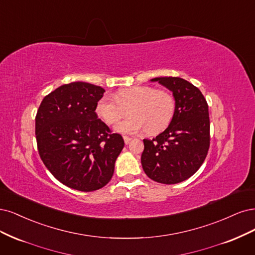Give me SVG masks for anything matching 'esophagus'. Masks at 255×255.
Instances as JSON below:
<instances>
[{"label": "esophagus", "instance_id": "esophagus-1", "mask_svg": "<svg viewBox=\"0 0 255 255\" xmlns=\"http://www.w3.org/2000/svg\"><path fill=\"white\" fill-rule=\"evenodd\" d=\"M131 139H132V138L129 137V136H127V135H125V136H124V142H125V144H126V145L130 143Z\"/></svg>", "mask_w": 255, "mask_h": 255}]
</instances>
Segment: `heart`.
<instances>
[{
	"instance_id": "b5f03b06",
	"label": "heart",
	"mask_w": 255,
	"mask_h": 255,
	"mask_svg": "<svg viewBox=\"0 0 255 255\" xmlns=\"http://www.w3.org/2000/svg\"><path fill=\"white\" fill-rule=\"evenodd\" d=\"M129 113V117L114 126L117 132L132 134L144 130L157 134L170 124L176 112V101L165 90L149 86L122 89L114 98L105 95L96 105V113L107 124H113Z\"/></svg>"
}]
</instances>
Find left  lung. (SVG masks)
Segmentation results:
<instances>
[{
	"instance_id": "1",
	"label": "left lung",
	"mask_w": 255,
	"mask_h": 255,
	"mask_svg": "<svg viewBox=\"0 0 255 255\" xmlns=\"http://www.w3.org/2000/svg\"><path fill=\"white\" fill-rule=\"evenodd\" d=\"M176 101L168 127L152 139H143L141 163L155 182L176 184L192 177L207 157L210 147L209 107L198 88L180 77H155Z\"/></svg>"
}]
</instances>
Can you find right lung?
<instances>
[{"instance_id":"add662e5","label":"right lung","mask_w":255,"mask_h":255,"mask_svg":"<svg viewBox=\"0 0 255 255\" xmlns=\"http://www.w3.org/2000/svg\"><path fill=\"white\" fill-rule=\"evenodd\" d=\"M105 90L75 81L46 95L36 117L41 160L52 175L74 190L93 192L108 183L124 148L119 133H110L95 113Z\"/></svg>"}]
</instances>
